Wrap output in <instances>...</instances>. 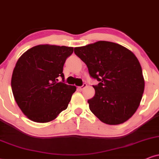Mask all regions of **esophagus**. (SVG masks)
Masks as SVG:
<instances>
[{"label":"esophagus","instance_id":"1","mask_svg":"<svg viewBox=\"0 0 159 159\" xmlns=\"http://www.w3.org/2000/svg\"><path fill=\"white\" fill-rule=\"evenodd\" d=\"M86 86H87V85H86V84H84L81 86H79V87H78V90H79V91H82V90H83L84 88L86 87Z\"/></svg>","mask_w":159,"mask_h":159}]
</instances>
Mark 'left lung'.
<instances>
[{
    "mask_svg": "<svg viewBox=\"0 0 159 159\" xmlns=\"http://www.w3.org/2000/svg\"><path fill=\"white\" fill-rule=\"evenodd\" d=\"M99 84L88 100L89 109L100 121L119 125L129 120L141 102L144 89L142 67L128 48L111 42L98 41L74 48Z\"/></svg>",
    "mask_w": 159,
    "mask_h": 159,
    "instance_id": "1",
    "label": "left lung"
}]
</instances>
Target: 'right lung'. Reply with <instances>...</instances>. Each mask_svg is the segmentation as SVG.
<instances>
[{
    "instance_id": "obj_1",
    "label": "right lung",
    "mask_w": 159,
    "mask_h": 159,
    "mask_svg": "<svg viewBox=\"0 0 159 159\" xmlns=\"http://www.w3.org/2000/svg\"><path fill=\"white\" fill-rule=\"evenodd\" d=\"M73 53V47L39 45L17 60L11 89L16 103L29 120L51 122L67 108L76 86L59 82V78L64 80V65Z\"/></svg>"
}]
</instances>
